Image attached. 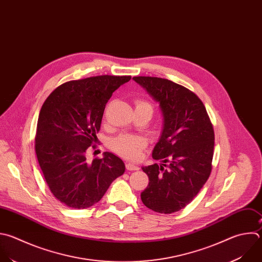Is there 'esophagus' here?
<instances>
[{
  "mask_svg": "<svg viewBox=\"0 0 262 262\" xmlns=\"http://www.w3.org/2000/svg\"><path fill=\"white\" fill-rule=\"evenodd\" d=\"M125 166H126V169H128V170H138L139 169L138 165H136L134 163H130V162H127L125 164Z\"/></svg>",
  "mask_w": 262,
  "mask_h": 262,
  "instance_id": "1",
  "label": "esophagus"
}]
</instances>
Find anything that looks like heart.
Here are the masks:
<instances>
[{
  "mask_svg": "<svg viewBox=\"0 0 262 262\" xmlns=\"http://www.w3.org/2000/svg\"><path fill=\"white\" fill-rule=\"evenodd\" d=\"M136 107H151L150 104L144 100H137ZM147 141L142 136L137 135H127L122 134L115 137L111 141V148L112 150L117 153L118 155L127 158V159H139L141 156L142 150L146 147Z\"/></svg>",
  "mask_w": 262,
  "mask_h": 262,
  "instance_id": "1",
  "label": "heart"
}]
</instances>
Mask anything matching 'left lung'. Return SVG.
I'll return each instance as SVG.
<instances>
[{
    "mask_svg": "<svg viewBox=\"0 0 262 262\" xmlns=\"http://www.w3.org/2000/svg\"><path fill=\"white\" fill-rule=\"evenodd\" d=\"M133 79L159 103L163 115V129L152 157L164 163L142 167L149 184L141 199L154 212L175 213L196 196L210 177L214 128L205 105L186 87L158 77Z\"/></svg>",
    "mask_w": 262,
    "mask_h": 262,
    "instance_id": "8db88e82",
    "label": "left lung"
}]
</instances>
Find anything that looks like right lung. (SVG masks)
I'll use <instances>...</instances> for the list:
<instances>
[{"mask_svg":"<svg viewBox=\"0 0 262 262\" xmlns=\"http://www.w3.org/2000/svg\"><path fill=\"white\" fill-rule=\"evenodd\" d=\"M130 76H94L62 83L45 100L37 123L35 150L45 181L56 200L72 209L99 203L123 175V161L110 152L86 160L95 148L106 104Z\"/></svg>","mask_w":262,"mask_h":262,"instance_id":"1","label":"right lung"}]
</instances>
